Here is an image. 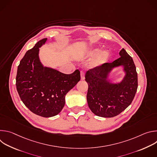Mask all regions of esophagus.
Segmentation results:
<instances>
[{"label":"esophagus","instance_id":"1","mask_svg":"<svg viewBox=\"0 0 157 157\" xmlns=\"http://www.w3.org/2000/svg\"><path fill=\"white\" fill-rule=\"evenodd\" d=\"M80 74H81V80H84V78H85V73H84V72L83 71H81Z\"/></svg>","mask_w":157,"mask_h":157}]
</instances>
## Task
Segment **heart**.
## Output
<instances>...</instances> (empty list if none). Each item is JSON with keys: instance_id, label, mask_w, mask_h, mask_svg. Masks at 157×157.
<instances>
[{"instance_id": "b5f03b06", "label": "heart", "mask_w": 157, "mask_h": 157, "mask_svg": "<svg viewBox=\"0 0 157 157\" xmlns=\"http://www.w3.org/2000/svg\"><path fill=\"white\" fill-rule=\"evenodd\" d=\"M99 52H100V50L99 49L91 50L87 53V56H91V57L95 56L99 53ZM108 58H109L108 53L107 52H103L96 57V58L95 59V60L94 61V64L95 66L102 64V63H104L107 61Z\"/></svg>"}]
</instances>
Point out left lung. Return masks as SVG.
I'll use <instances>...</instances> for the list:
<instances>
[{"label": "left lung", "mask_w": 157, "mask_h": 157, "mask_svg": "<svg viewBox=\"0 0 157 157\" xmlns=\"http://www.w3.org/2000/svg\"><path fill=\"white\" fill-rule=\"evenodd\" d=\"M120 58L112 63H104L87 71L88 84L87 101L93 113L99 117H113L124 111L132 102L138 87L136 67L132 58L122 48ZM123 65L126 76L120 84L106 81V75L115 66Z\"/></svg>", "instance_id": "8db88e82"}]
</instances>
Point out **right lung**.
<instances>
[{
	"label": "right lung",
	"mask_w": 157,
	"mask_h": 157,
	"mask_svg": "<svg viewBox=\"0 0 157 157\" xmlns=\"http://www.w3.org/2000/svg\"><path fill=\"white\" fill-rule=\"evenodd\" d=\"M43 38L28 50L18 66L16 87L25 105L33 113L50 117L58 114L65 104V96L81 79L80 71L66 75L43 68L38 58Z\"/></svg>",
	"instance_id": "obj_1"
}]
</instances>
